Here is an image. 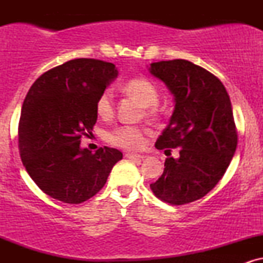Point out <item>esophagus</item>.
<instances>
[{
    "label": "esophagus",
    "instance_id": "esophagus-1",
    "mask_svg": "<svg viewBox=\"0 0 263 263\" xmlns=\"http://www.w3.org/2000/svg\"><path fill=\"white\" fill-rule=\"evenodd\" d=\"M125 157L128 159H143L144 157L141 155H135V153H125Z\"/></svg>",
    "mask_w": 263,
    "mask_h": 263
}]
</instances>
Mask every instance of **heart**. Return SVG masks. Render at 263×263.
I'll return each instance as SVG.
<instances>
[{"label": "heart", "instance_id": "b5f03b06", "mask_svg": "<svg viewBox=\"0 0 263 263\" xmlns=\"http://www.w3.org/2000/svg\"><path fill=\"white\" fill-rule=\"evenodd\" d=\"M128 95L134 96L144 106L146 115L149 117L158 116L157 102L159 100V90L147 78H134L129 79L123 86ZM95 111L99 117L108 120L114 116L115 99L111 90H105L99 95L95 102ZM149 129L142 126L123 125L108 132L106 140L110 144L126 151H140L147 142Z\"/></svg>", "mask_w": 263, "mask_h": 263}]
</instances>
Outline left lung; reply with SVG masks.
I'll use <instances>...</instances> for the list:
<instances>
[{"label": "left lung", "mask_w": 263, "mask_h": 263, "mask_svg": "<svg viewBox=\"0 0 263 263\" xmlns=\"http://www.w3.org/2000/svg\"><path fill=\"white\" fill-rule=\"evenodd\" d=\"M149 71L164 81L176 101L156 147L180 148L179 158L165 159L163 174L149 186L164 203L189 204L219 183L236 151L230 96L215 75L188 60L152 63Z\"/></svg>", "instance_id": "8db88e82"}]
</instances>
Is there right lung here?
I'll return each mask as SVG.
<instances>
[{
  "label": "right lung",
  "instance_id": "1",
  "mask_svg": "<svg viewBox=\"0 0 263 263\" xmlns=\"http://www.w3.org/2000/svg\"><path fill=\"white\" fill-rule=\"evenodd\" d=\"M117 77L112 63L73 59L42 74L27 92L18 123V148L26 171L42 192L80 204L106 183L122 153L80 148L98 120L95 102Z\"/></svg>",
  "mask_w": 263,
  "mask_h": 263
}]
</instances>
